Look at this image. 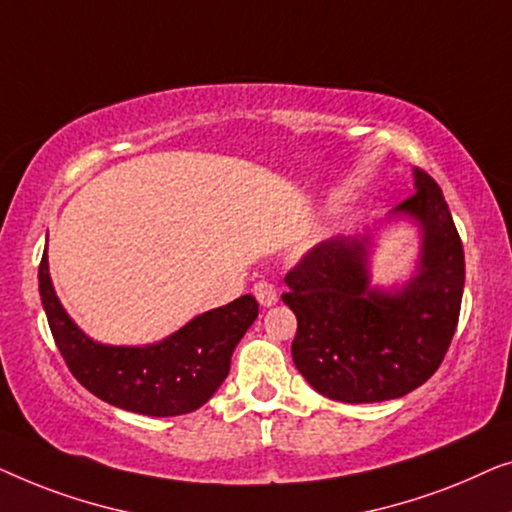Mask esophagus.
<instances>
[{"label": "esophagus", "instance_id": "1", "mask_svg": "<svg viewBox=\"0 0 512 512\" xmlns=\"http://www.w3.org/2000/svg\"><path fill=\"white\" fill-rule=\"evenodd\" d=\"M253 294L264 308H269L278 301L276 287H273V283H269V280H259V283L253 287Z\"/></svg>", "mask_w": 512, "mask_h": 512}]
</instances>
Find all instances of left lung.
Wrapping results in <instances>:
<instances>
[{
    "mask_svg": "<svg viewBox=\"0 0 512 512\" xmlns=\"http://www.w3.org/2000/svg\"><path fill=\"white\" fill-rule=\"evenodd\" d=\"M406 201L352 236H334L287 273L285 306L297 315L292 359L308 385L341 403L399 399L434 376L457 329L464 248L441 187L413 169ZM413 226L411 276L380 286L372 255L390 226Z\"/></svg>",
    "mask_w": 512,
    "mask_h": 512,
    "instance_id": "1",
    "label": "left lung"
}]
</instances>
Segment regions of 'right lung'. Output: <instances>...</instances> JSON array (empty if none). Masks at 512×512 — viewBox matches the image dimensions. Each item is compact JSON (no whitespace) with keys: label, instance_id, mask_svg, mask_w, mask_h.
<instances>
[{"label":"right lung","instance_id":"1","mask_svg":"<svg viewBox=\"0 0 512 512\" xmlns=\"http://www.w3.org/2000/svg\"><path fill=\"white\" fill-rule=\"evenodd\" d=\"M39 294L50 331L69 371L85 390L115 408L150 417L192 413L218 392L236 345L257 318L253 294L194 315L174 334L146 345L99 343L71 320L50 280L48 248Z\"/></svg>","mask_w":512,"mask_h":512}]
</instances>
